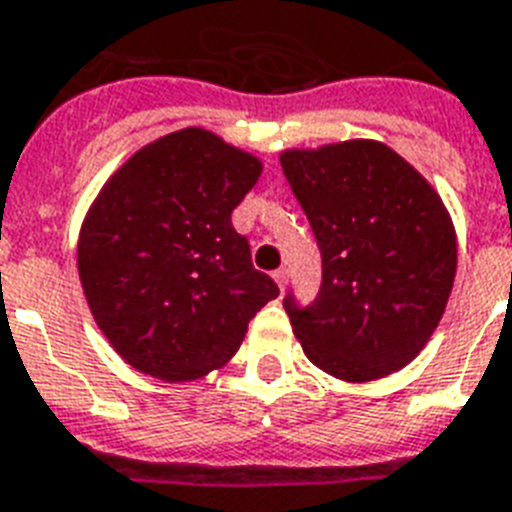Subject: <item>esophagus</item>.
Segmentation results:
<instances>
[{
	"instance_id": "34e87169",
	"label": "esophagus",
	"mask_w": 512,
	"mask_h": 512,
	"mask_svg": "<svg viewBox=\"0 0 512 512\" xmlns=\"http://www.w3.org/2000/svg\"><path fill=\"white\" fill-rule=\"evenodd\" d=\"M273 278H276V283H278V289H286V283H289V270L286 268H278L276 273H273Z\"/></svg>"
}]
</instances>
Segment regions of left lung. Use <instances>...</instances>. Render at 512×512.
<instances>
[{
  "mask_svg": "<svg viewBox=\"0 0 512 512\" xmlns=\"http://www.w3.org/2000/svg\"><path fill=\"white\" fill-rule=\"evenodd\" d=\"M281 166L322 260L315 302L283 296L307 359L351 382L406 367L453 289L455 231L442 200L372 140L289 150Z\"/></svg>",
  "mask_w": 512,
  "mask_h": 512,
  "instance_id": "1",
  "label": "left lung"
}]
</instances>
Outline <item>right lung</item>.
I'll return each instance as SVG.
<instances>
[{"label":"right lung","instance_id":"right-lung-1","mask_svg":"<svg viewBox=\"0 0 512 512\" xmlns=\"http://www.w3.org/2000/svg\"><path fill=\"white\" fill-rule=\"evenodd\" d=\"M263 166L197 127L137 150L90 208L77 268L98 328L122 359L169 382L236 354L278 296L231 213Z\"/></svg>","mask_w":512,"mask_h":512}]
</instances>
